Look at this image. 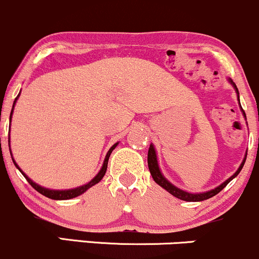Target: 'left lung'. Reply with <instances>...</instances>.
Here are the masks:
<instances>
[{"instance_id":"left-lung-1","label":"left lung","mask_w":259,"mask_h":259,"mask_svg":"<svg viewBox=\"0 0 259 259\" xmlns=\"http://www.w3.org/2000/svg\"><path fill=\"white\" fill-rule=\"evenodd\" d=\"M229 82L232 84V87L235 88V91L237 93V99H239V89H237L236 84L232 82L231 79H229ZM239 103H240V99H239ZM241 106V104H240ZM241 110H242V107H241ZM243 112V116L246 117L245 115V111L242 110ZM246 156L247 154L245 155V159H243V161L241 162L240 167L237 168L236 172L231 177H229L228 180H226L225 182H223L222 185L218 186V187L214 188V190H210V191H207V192H202V193H190V192H186V191H182L180 190V188H177L176 186H174L171 182H168L166 179H165L164 175L161 174L160 168H159V164H158V158H156V153H155V149H154V145L150 144L149 147V150H148V167H149V171H150V175L153 176L154 181L156 182L159 186H161L164 190H166L168 193L172 194L174 197H176V198L179 199H182V200H187V202H200V200H205V199H209L211 198V197H214L215 194H218L220 192V191L223 190L224 187H225L226 185L229 184V182L231 181L232 179H235L237 175L240 174V171L242 170L243 165H245V161H246Z\"/></svg>"}]
</instances>
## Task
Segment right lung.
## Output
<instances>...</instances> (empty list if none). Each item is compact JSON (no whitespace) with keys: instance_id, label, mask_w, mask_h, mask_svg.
I'll return each mask as SVG.
<instances>
[{"instance_id":"right-lung-1","label":"right lung","mask_w":259,"mask_h":259,"mask_svg":"<svg viewBox=\"0 0 259 259\" xmlns=\"http://www.w3.org/2000/svg\"><path fill=\"white\" fill-rule=\"evenodd\" d=\"M18 97H19V94L17 95L16 100H14V103H13V107H12V111H11L10 120H11V118H12L13 109H14V104H16V101H17V99H18ZM117 144H118V143H115V144L112 145V147L110 148V149H109V152H107L106 156H105V160H104L103 166H101L100 171H99V172H98V175L95 176L94 179H93L91 182H88V184H87V185L79 186V187H77V188H72V190H62V191H60V190H49V188L41 187V186H39L37 184H35V182H34V181H31V180L29 179V177H28L27 175H25V174L23 172L22 170H20V167L18 166V165H17V162L14 161L13 156H12V160H13V162H14V165H16V167L18 168V170L20 171V172H22V175L24 176L25 179H27V181L29 182V184L31 185V187L35 188V190L37 191V192L41 193L42 196L48 197V198H51V199H56V200H60V199H71V198H74V197L80 196V194L85 192V191L88 190V188H91L92 186L97 185L99 181H101V179H103L104 175H105V172H106V168H107V161H109L110 154H111V153H112V150H114L115 148L117 147ZM10 152H11V148H10ZM11 155H12V153H11Z\"/></svg>"}]
</instances>
